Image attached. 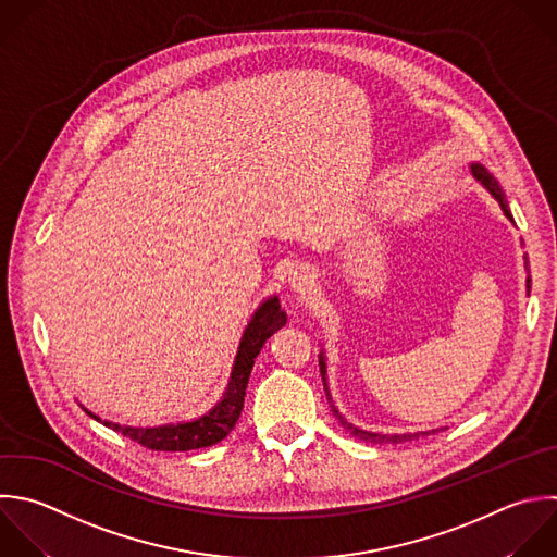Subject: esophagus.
<instances>
[{
	"instance_id": "34e87169",
	"label": "esophagus",
	"mask_w": 557,
	"mask_h": 557,
	"mask_svg": "<svg viewBox=\"0 0 557 557\" xmlns=\"http://www.w3.org/2000/svg\"><path fill=\"white\" fill-rule=\"evenodd\" d=\"M289 287L298 294H311L315 289V272L307 265H298L289 272Z\"/></svg>"
}]
</instances>
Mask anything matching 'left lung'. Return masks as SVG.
<instances>
[{"label":"left lung","instance_id":"obj_1","mask_svg":"<svg viewBox=\"0 0 557 557\" xmlns=\"http://www.w3.org/2000/svg\"><path fill=\"white\" fill-rule=\"evenodd\" d=\"M470 172H472V176L498 200V205H500V209H503V213L507 215V220H511V213H509V207H507V202H505V194L500 191V187H498V183H496V178L483 168V165H479V163H472L470 165ZM527 259V257H524ZM524 268H527V261H524ZM531 278L527 276V292L531 289ZM318 363H320V374H322V383H324V392H326V398H329V403H331V411H333V416L339 420V424L346 429V431H350V435H355V437H359V440H363V442H372V444H387V442H405V440H418L420 435H426L429 431H422V433H394V435H383V433H372V431H363V429H359V426H355L352 422H348L339 411H337V407L333 405V398H331V392H329V385H326V357H324V352H320V359H318ZM437 431V429H435ZM435 431H431V433H435Z\"/></svg>","mask_w":557,"mask_h":557}]
</instances>
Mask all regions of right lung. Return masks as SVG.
<instances>
[{
  "label": "right lung",
  "mask_w": 557,
  "mask_h": 557,
  "mask_svg": "<svg viewBox=\"0 0 557 557\" xmlns=\"http://www.w3.org/2000/svg\"><path fill=\"white\" fill-rule=\"evenodd\" d=\"M285 324H287V313L281 309L278 298L272 296V298L263 300L242 335L239 350H237L233 372H231V381H228V387H226L222 400L209 413L200 416L198 420L163 424V426H146V429L144 426H122L117 422H104V424L122 435H128L131 440L139 442L146 448H152V450H194V448H205V446L218 444L233 431L235 422L239 420V413L244 409L248 379H250L257 355L261 352L263 344ZM85 411L91 418H96L98 422H102L89 409H85Z\"/></svg>",
  "instance_id": "add662e5"
}]
</instances>
